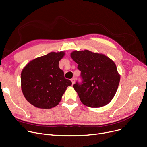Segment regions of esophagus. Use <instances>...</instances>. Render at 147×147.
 Here are the masks:
<instances>
[{"instance_id": "esophagus-1", "label": "esophagus", "mask_w": 147, "mask_h": 147, "mask_svg": "<svg viewBox=\"0 0 147 147\" xmlns=\"http://www.w3.org/2000/svg\"><path fill=\"white\" fill-rule=\"evenodd\" d=\"M71 82H72V84L73 85L74 83H75V79L74 78H73V79H71Z\"/></svg>"}]
</instances>
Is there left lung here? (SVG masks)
<instances>
[{
  "mask_svg": "<svg viewBox=\"0 0 147 147\" xmlns=\"http://www.w3.org/2000/svg\"><path fill=\"white\" fill-rule=\"evenodd\" d=\"M71 57L81 72L82 82L77 81L73 87L82 103L90 107L107 105L115 94L120 80L115 63L104 55L88 50L74 51Z\"/></svg>",
  "mask_w": 147,
  "mask_h": 147,
  "instance_id": "obj_1",
  "label": "left lung"
}]
</instances>
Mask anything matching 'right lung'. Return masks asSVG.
<instances>
[{"label":"right lung","mask_w":147,"mask_h":147,"mask_svg":"<svg viewBox=\"0 0 147 147\" xmlns=\"http://www.w3.org/2000/svg\"><path fill=\"white\" fill-rule=\"evenodd\" d=\"M64 54L50 52L31 61L23 68L22 90L31 105L42 109L52 108L59 104L67 88L71 85L59 67Z\"/></svg>","instance_id":"1"}]
</instances>
